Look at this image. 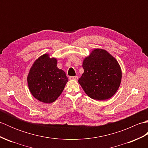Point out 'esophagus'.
<instances>
[{"instance_id":"obj_1","label":"esophagus","mask_w":148,"mask_h":148,"mask_svg":"<svg viewBox=\"0 0 148 148\" xmlns=\"http://www.w3.org/2000/svg\"><path fill=\"white\" fill-rule=\"evenodd\" d=\"M69 79L71 80H77L78 76H70L69 77Z\"/></svg>"}]
</instances>
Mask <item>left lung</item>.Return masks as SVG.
<instances>
[{
	"label": "left lung",
	"mask_w": 148,
	"mask_h": 148,
	"mask_svg": "<svg viewBox=\"0 0 148 148\" xmlns=\"http://www.w3.org/2000/svg\"><path fill=\"white\" fill-rule=\"evenodd\" d=\"M84 72L78 82L86 95L99 101L110 99L120 86L122 72L114 56L96 48L83 60Z\"/></svg>",
	"instance_id": "8db88e82"
}]
</instances>
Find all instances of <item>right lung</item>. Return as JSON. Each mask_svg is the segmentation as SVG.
<instances>
[{
  "label": "right lung",
  "mask_w": 148,
  "mask_h": 148,
  "mask_svg": "<svg viewBox=\"0 0 148 148\" xmlns=\"http://www.w3.org/2000/svg\"><path fill=\"white\" fill-rule=\"evenodd\" d=\"M69 79L57 67V59L45 53L36 59L27 76L30 92L39 101L51 103L61 95Z\"/></svg>",
  "instance_id": "1"
}]
</instances>
